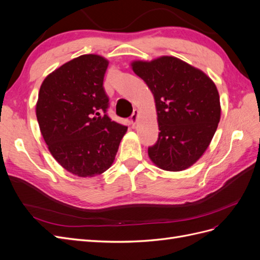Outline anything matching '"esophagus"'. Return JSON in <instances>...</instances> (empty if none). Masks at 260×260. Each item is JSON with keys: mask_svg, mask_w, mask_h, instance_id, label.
<instances>
[{"mask_svg": "<svg viewBox=\"0 0 260 260\" xmlns=\"http://www.w3.org/2000/svg\"><path fill=\"white\" fill-rule=\"evenodd\" d=\"M139 114H140V112L138 111V109H133V113H132V115H131V117H130V120H131V123H132V124H136V123H137Z\"/></svg>", "mask_w": 260, "mask_h": 260, "instance_id": "34e87169", "label": "esophagus"}]
</instances>
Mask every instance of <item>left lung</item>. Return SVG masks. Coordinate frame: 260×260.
Wrapping results in <instances>:
<instances>
[{
	"instance_id": "8db88e82",
	"label": "left lung",
	"mask_w": 260,
	"mask_h": 260,
	"mask_svg": "<svg viewBox=\"0 0 260 260\" xmlns=\"http://www.w3.org/2000/svg\"><path fill=\"white\" fill-rule=\"evenodd\" d=\"M132 70L154 95L158 140L148 147L160 169L181 171L205 153L220 120L219 93L202 70L174 56L135 60Z\"/></svg>"
}]
</instances>
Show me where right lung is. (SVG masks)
Masks as SVG:
<instances>
[{
    "mask_svg": "<svg viewBox=\"0 0 260 260\" xmlns=\"http://www.w3.org/2000/svg\"><path fill=\"white\" fill-rule=\"evenodd\" d=\"M107 66L103 56L81 55L55 69L39 91L36 114L49 151L62 168L81 178L112 166L128 129L106 114Z\"/></svg>",
    "mask_w": 260,
    "mask_h": 260,
    "instance_id": "right-lung-1",
    "label": "right lung"
}]
</instances>
